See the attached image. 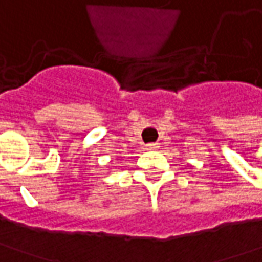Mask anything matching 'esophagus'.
Returning <instances> with one entry per match:
<instances>
[{
  "instance_id": "1",
  "label": "esophagus",
  "mask_w": 262,
  "mask_h": 262,
  "mask_svg": "<svg viewBox=\"0 0 262 262\" xmlns=\"http://www.w3.org/2000/svg\"><path fill=\"white\" fill-rule=\"evenodd\" d=\"M157 148H159V144L157 143L147 144V150H157Z\"/></svg>"
}]
</instances>
